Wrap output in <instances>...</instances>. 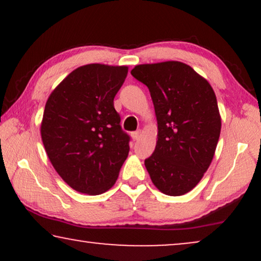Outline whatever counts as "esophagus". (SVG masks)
Here are the masks:
<instances>
[{"instance_id":"esophagus-1","label":"esophagus","mask_w":261,"mask_h":261,"mask_svg":"<svg viewBox=\"0 0 261 261\" xmlns=\"http://www.w3.org/2000/svg\"><path fill=\"white\" fill-rule=\"evenodd\" d=\"M140 135H141V132L140 130L133 132V133H132V139H133L134 141H137V140H139V138H140Z\"/></svg>"}]
</instances>
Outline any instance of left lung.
<instances>
[{"instance_id": "obj_1", "label": "left lung", "mask_w": 261, "mask_h": 261, "mask_svg": "<svg viewBox=\"0 0 261 261\" xmlns=\"http://www.w3.org/2000/svg\"><path fill=\"white\" fill-rule=\"evenodd\" d=\"M132 76L151 92L158 140L145 160L153 184L163 194L192 190L215 154L221 116L215 92L205 78L180 62L137 65Z\"/></svg>"}]
</instances>
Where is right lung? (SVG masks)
Returning a JSON list of instances; mask_svg holds the SVG:
<instances>
[{
  "label": "right lung",
  "mask_w": 261,
  "mask_h": 261,
  "mask_svg": "<svg viewBox=\"0 0 261 261\" xmlns=\"http://www.w3.org/2000/svg\"><path fill=\"white\" fill-rule=\"evenodd\" d=\"M127 73V66H81L46 102L42 144L63 180L82 194L109 190L128 156L130 138L114 108V97Z\"/></svg>",
  "instance_id": "add662e5"
}]
</instances>
